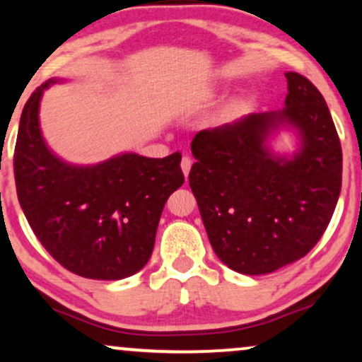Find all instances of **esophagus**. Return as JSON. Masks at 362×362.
I'll use <instances>...</instances> for the list:
<instances>
[{
	"label": "esophagus",
	"mask_w": 362,
	"mask_h": 362,
	"mask_svg": "<svg viewBox=\"0 0 362 362\" xmlns=\"http://www.w3.org/2000/svg\"><path fill=\"white\" fill-rule=\"evenodd\" d=\"M190 167H192V158L189 157V155H184V157H182V162H180V168H182V172H184L185 177L189 175Z\"/></svg>",
	"instance_id": "34e87169"
}]
</instances>
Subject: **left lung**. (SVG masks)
I'll return each instance as SVG.
<instances>
[{"label":"left lung","mask_w":362,"mask_h":362,"mask_svg":"<svg viewBox=\"0 0 362 362\" xmlns=\"http://www.w3.org/2000/svg\"><path fill=\"white\" fill-rule=\"evenodd\" d=\"M286 108L252 113L199 132L189 173L214 252L235 272L260 276L304 257L336 209L342 150L326 100L296 71L286 73ZM282 126L301 147L277 158L267 140Z\"/></svg>","instance_id":"left-lung-1"}]
</instances>
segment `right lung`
<instances>
[{
  "mask_svg": "<svg viewBox=\"0 0 362 362\" xmlns=\"http://www.w3.org/2000/svg\"><path fill=\"white\" fill-rule=\"evenodd\" d=\"M52 83L31 93L18 130L13 165L26 221L48 254L76 276H134L152 255L163 205L184 184L182 155L122 153L88 167L63 162L40 130V100Z\"/></svg>",
  "mask_w": 362,
  "mask_h": 362,
  "instance_id": "add662e5",
  "label": "right lung"
}]
</instances>
